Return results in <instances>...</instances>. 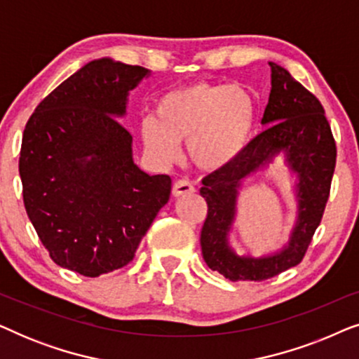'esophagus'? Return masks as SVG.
Masks as SVG:
<instances>
[{"instance_id":"esophagus-1","label":"esophagus","mask_w":359,"mask_h":359,"mask_svg":"<svg viewBox=\"0 0 359 359\" xmlns=\"http://www.w3.org/2000/svg\"><path fill=\"white\" fill-rule=\"evenodd\" d=\"M194 191L196 188L189 180H178L173 184V196H176V198H180V196H189L193 194Z\"/></svg>"}]
</instances>
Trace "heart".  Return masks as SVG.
<instances>
[{
  "label": "heart",
  "instance_id": "b5f03b06",
  "mask_svg": "<svg viewBox=\"0 0 359 359\" xmlns=\"http://www.w3.org/2000/svg\"><path fill=\"white\" fill-rule=\"evenodd\" d=\"M257 122V101L242 86L194 83L165 93L155 117L140 122V139L151 158L170 165L186 142L189 160L214 173L242 155Z\"/></svg>",
  "mask_w": 359,
  "mask_h": 359
}]
</instances>
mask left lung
Listing matches in <instances>:
<instances>
[{
    "instance_id": "1",
    "label": "left lung",
    "mask_w": 359,
    "mask_h": 359,
    "mask_svg": "<svg viewBox=\"0 0 359 359\" xmlns=\"http://www.w3.org/2000/svg\"><path fill=\"white\" fill-rule=\"evenodd\" d=\"M271 93L262 124L268 127L245 147L242 155L224 170L203 180L201 196L208 217L201 230L204 262L230 281H264L302 262L325 210L337 145L320 101L294 80L286 68L269 62ZM279 151L299 176V217L290 245L281 254L264 259L237 257L226 243L241 181Z\"/></svg>"
}]
</instances>
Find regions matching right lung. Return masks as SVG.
Listing matches in <instances>:
<instances>
[{"label": "right lung", "instance_id": "add662e5", "mask_svg": "<svg viewBox=\"0 0 359 359\" xmlns=\"http://www.w3.org/2000/svg\"><path fill=\"white\" fill-rule=\"evenodd\" d=\"M149 70L93 60L39 102L22 134L19 175L27 217L58 266L96 278L129 264L168 203L171 178L132 160L129 90Z\"/></svg>", "mask_w": 359, "mask_h": 359}]
</instances>
